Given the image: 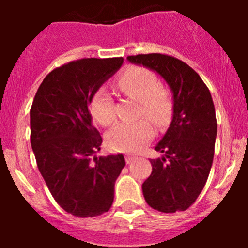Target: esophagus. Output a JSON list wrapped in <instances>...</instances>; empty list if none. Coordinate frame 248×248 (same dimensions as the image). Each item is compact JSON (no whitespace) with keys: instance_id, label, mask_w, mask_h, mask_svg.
<instances>
[{"instance_id":"1","label":"esophagus","mask_w":248,"mask_h":248,"mask_svg":"<svg viewBox=\"0 0 248 248\" xmlns=\"http://www.w3.org/2000/svg\"><path fill=\"white\" fill-rule=\"evenodd\" d=\"M137 159V156H134V155H126L125 156V160H126V164H130V163H133V161H134V160Z\"/></svg>"}]
</instances>
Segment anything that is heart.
<instances>
[{
	"label": "heart",
	"mask_w": 248,
	"mask_h": 248,
	"mask_svg": "<svg viewBox=\"0 0 248 248\" xmlns=\"http://www.w3.org/2000/svg\"><path fill=\"white\" fill-rule=\"evenodd\" d=\"M117 87L124 95L139 102L138 117H146L159 128L170 122L172 114L171 95L159 82L154 73L144 67H129L117 79ZM92 117L100 125L109 126L115 122L114 103L109 92L98 89L89 104ZM148 119L133 124H118L107 135L109 148L115 151L137 153L154 138V126Z\"/></svg>",
	"instance_id": "b5f03b06"
}]
</instances>
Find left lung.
Listing matches in <instances>:
<instances>
[{
    "label": "left lung",
    "instance_id": "obj_1",
    "mask_svg": "<svg viewBox=\"0 0 248 248\" xmlns=\"http://www.w3.org/2000/svg\"><path fill=\"white\" fill-rule=\"evenodd\" d=\"M128 61L159 73L174 98L171 124L155 146L164 156L150 160L144 198L160 212L185 211L202 191L214 160L217 122L211 94L200 76L175 57L137 54Z\"/></svg>",
    "mask_w": 248,
    "mask_h": 248
}]
</instances>
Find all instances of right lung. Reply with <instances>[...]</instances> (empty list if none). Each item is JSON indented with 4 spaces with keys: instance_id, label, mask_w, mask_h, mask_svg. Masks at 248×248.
I'll return each instance as SVG.
<instances>
[{
    "instance_id": "right-lung-1",
    "label": "right lung",
    "mask_w": 248,
    "mask_h": 248,
    "mask_svg": "<svg viewBox=\"0 0 248 248\" xmlns=\"http://www.w3.org/2000/svg\"><path fill=\"white\" fill-rule=\"evenodd\" d=\"M123 58H83L56 68L39 85L31 107V145L56 202L77 217L109 211L123 154L95 156L103 140L92 124L94 93Z\"/></svg>"
}]
</instances>
